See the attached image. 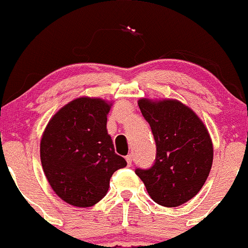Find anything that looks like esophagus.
Masks as SVG:
<instances>
[{"mask_svg":"<svg viewBox=\"0 0 248 248\" xmlns=\"http://www.w3.org/2000/svg\"><path fill=\"white\" fill-rule=\"evenodd\" d=\"M125 160H126V162H127V165H131L132 163V155L131 154H129V155H126V157H125Z\"/></svg>","mask_w":248,"mask_h":248,"instance_id":"obj_1","label":"esophagus"}]
</instances>
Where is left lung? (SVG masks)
Masks as SVG:
<instances>
[{"mask_svg": "<svg viewBox=\"0 0 248 248\" xmlns=\"http://www.w3.org/2000/svg\"><path fill=\"white\" fill-rule=\"evenodd\" d=\"M143 117L156 143L155 163L135 172L155 203L174 208L195 197L210 173L214 148L200 117L173 99H140Z\"/></svg>", "mask_w": 248, "mask_h": 248, "instance_id": "left-lung-1", "label": "left lung"}]
</instances>
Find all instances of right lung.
Listing matches in <instances>:
<instances>
[{
	"mask_svg": "<svg viewBox=\"0 0 248 248\" xmlns=\"http://www.w3.org/2000/svg\"><path fill=\"white\" fill-rule=\"evenodd\" d=\"M112 104L82 96L50 119L40 141L45 177L56 195L78 208L93 206L106 196L112 174L126 166L107 134Z\"/></svg>",
	"mask_w": 248,
	"mask_h": 248,
	"instance_id": "obj_1",
	"label": "right lung"
}]
</instances>
